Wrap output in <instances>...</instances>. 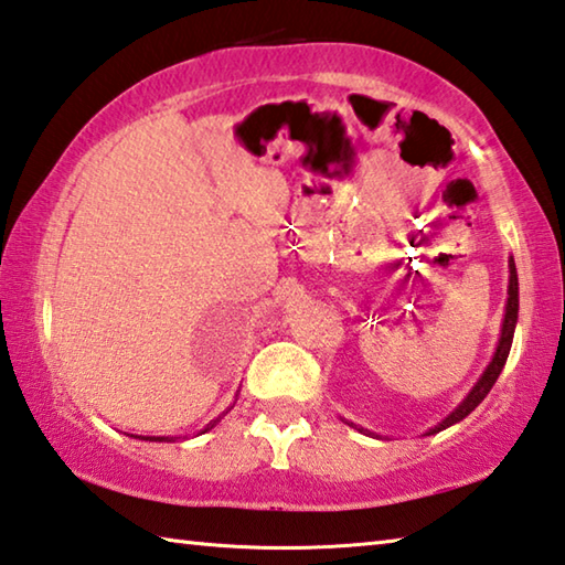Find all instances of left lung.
<instances>
[{"label": "left lung", "mask_w": 565, "mask_h": 565, "mask_svg": "<svg viewBox=\"0 0 565 565\" xmlns=\"http://www.w3.org/2000/svg\"><path fill=\"white\" fill-rule=\"evenodd\" d=\"M515 319H519V276H515V264L511 259V279H509V303H505V319H503V329H501V341H499V349H495V356L493 361L489 363V369L483 371V376L478 384L473 386L471 394H468L463 398V404L458 406L451 416L444 418L441 424L434 426L431 431L428 434H438L444 431V428H448L451 424H458V420L466 418L471 411L481 404V401L489 396V391L493 388L495 379H499V374L505 366V359H509V351H511V343H513V331H515ZM363 431V428H361Z\"/></svg>", "instance_id": "left-lung-1"}]
</instances>
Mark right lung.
I'll return each instance as SVG.
<instances>
[{"label": "right lung", "instance_id": "1", "mask_svg": "<svg viewBox=\"0 0 565 565\" xmlns=\"http://www.w3.org/2000/svg\"><path fill=\"white\" fill-rule=\"evenodd\" d=\"M216 420H218V418H216ZM216 420H212V424H209V426L204 428V431H209V428H214V426H216ZM161 441H164V438H161Z\"/></svg>", "mask_w": 565, "mask_h": 565}]
</instances>
